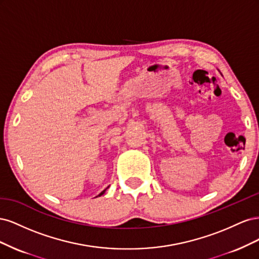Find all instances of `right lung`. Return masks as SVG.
Listing matches in <instances>:
<instances>
[{
    "label": "right lung",
    "instance_id": "right-lung-1",
    "mask_svg": "<svg viewBox=\"0 0 259 259\" xmlns=\"http://www.w3.org/2000/svg\"><path fill=\"white\" fill-rule=\"evenodd\" d=\"M106 189H107V188H106ZM106 189H105V190H104V191H101V192H100V193H99V195H101V194H104V193H105V191H106Z\"/></svg>",
    "mask_w": 259,
    "mask_h": 259
}]
</instances>
